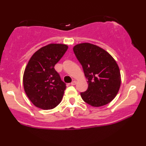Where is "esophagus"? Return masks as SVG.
<instances>
[{
    "label": "esophagus",
    "instance_id": "esophagus-1",
    "mask_svg": "<svg viewBox=\"0 0 146 146\" xmlns=\"http://www.w3.org/2000/svg\"><path fill=\"white\" fill-rule=\"evenodd\" d=\"M77 84V82L75 80H73V82H71V85H75Z\"/></svg>",
    "mask_w": 146,
    "mask_h": 146
}]
</instances>
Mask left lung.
Returning a JSON list of instances; mask_svg holds the SVG:
<instances>
[{
  "mask_svg": "<svg viewBox=\"0 0 146 146\" xmlns=\"http://www.w3.org/2000/svg\"><path fill=\"white\" fill-rule=\"evenodd\" d=\"M73 51L88 83V89L80 93L82 100L94 107L108 104L116 97L121 85L116 61L104 49L90 43L75 45Z\"/></svg>",
  "mask_w": 146,
  "mask_h": 146,
  "instance_id": "1",
  "label": "left lung"
}]
</instances>
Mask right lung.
Returning a JSON list of instances; mask_svg holds the SVG:
<instances>
[{
  "label": "right lung",
  "instance_id": "obj_1",
  "mask_svg": "<svg viewBox=\"0 0 146 146\" xmlns=\"http://www.w3.org/2000/svg\"><path fill=\"white\" fill-rule=\"evenodd\" d=\"M67 49L66 44H49L30 58L23 75V86L28 98L38 108L50 110L61 102L66 84L54 66Z\"/></svg>",
  "mask_w": 146,
  "mask_h": 146
}]
</instances>
